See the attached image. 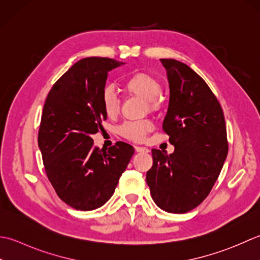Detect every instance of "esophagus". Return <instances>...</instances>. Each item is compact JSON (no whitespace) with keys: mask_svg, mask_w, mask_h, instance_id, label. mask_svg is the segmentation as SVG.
Instances as JSON below:
<instances>
[{"mask_svg":"<svg viewBox=\"0 0 260 260\" xmlns=\"http://www.w3.org/2000/svg\"><path fill=\"white\" fill-rule=\"evenodd\" d=\"M135 149L137 152H149V149L146 147H139V146H135Z\"/></svg>","mask_w":260,"mask_h":260,"instance_id":"obj_1","label":"esophagus"}]
</instances>
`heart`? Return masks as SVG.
<instances>
[{
  "label": "heart",
  "mask_w": 260,
  "mask_h": 260,
  "mask_svg": "<svg viewBox=\"0 0 260 260\" xmlns=\"http://www.w3.org/2000/svg\"><path fill=\"white\" fill-rule=\"evenodd\" d=\"M123 89L126 94L138 95L146 101V109L152 112L159 111L164 105V98L160 95L162 84L157 77L147 73H137L128 77L123 83ZM101 107L104 114L113 119L120 113V100L113 87L107 86L101 94ZM149 120L129 121L120 126L118 132L121 137L130 141L142 142L151 129Z\"/></svg>",
  "instance_id": "b5f03b06"
}]
</instances>
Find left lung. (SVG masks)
<instances>
[{"instance_id":"8db88e82","label":"left lung","mask_w":260,"mask_h":260,"mask_svg":"<svg viewBox=\"0 0 260 260\" xmlns=\"http://www.w3.org/2000/svg\"><path fill=\"white\" fill-rule=\"evenodd\" d=\"M167 71L169 105L162 130L171 155L152 149L146 181L151 198L169 213H186L210 194L228 155L226 128L218 99L186 63L160 59Z\"/></svg>"}]
</instances>
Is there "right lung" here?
<instances>
[{
  "instance_id": "right-lung-1",
  "label": "right lung",
  "mask_w": 260,
  "mask_h": 260,
  "mask_svg": "<svg viewBox=\"0 0 260 260\" xmlns=\"http://www.w3.org/2000/svg\"><path fill=\"white\" fill-rule=\"evenodd\" d=\"M122 63L107 57L78 60L52 85L42 110L38 145L46 175L59 199L76 210L107 203L135 153L122 141L100 149L91 137L107 120L101 94L108 73Z\"/></svg>"
}]
</instances>
